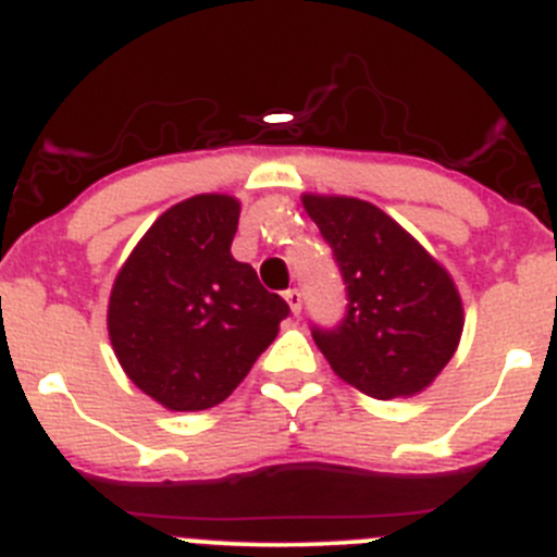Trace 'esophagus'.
<instances>
[{
  "label": "esophagus",
  "instance_id": "34e87169",
  "mask_svg": "<svg viewBox=\"0 0 557 557\" xmlns=\"http://www.w3.org/2000/svg\"><path fill=\"white\" fill-rule=\"evenodd\" d=\"M285 301H288L290 312H294V315H299V312H301V290L299 288L285 290Z\"/></svg>",
  "mask_w": 557,
  "mask_h": 557
}]
</instances>
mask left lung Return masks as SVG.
Segmentation results:
<instances>
[{
  "label": "left lung",
  "instance_id": "left-lung-1",
  "mask_svg": "<svg viewBox=\"0 0 557 557\" xmlns=\"http://www.w3.org/2000/svg\"><path fill=\"white\" fill-rule=\"evenodd\" d=\"M345 283L337 326H312L332 370L377 399L410 397L435 381L462 334L449 272L386 212L359 198L305 196Z\"/></svg>",
  "mask_w": 557,
  "mask_h": 557
}]
</instances>
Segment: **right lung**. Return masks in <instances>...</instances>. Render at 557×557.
I'll list each match as a JSON object with an SVG mask.
<instances>
[{"label": "right lung", "instance_id": "1", "mask_svg": "<svg viewBox=\"0 0 557 557\" xmlns=\"http://www.w3.org/2000/svg\"><path fill=\"white\" fill-rule=\"evenodd\" d=\"M239 201L193 196L160 214L119 269L108 334L129 381L169 410L223 403L288 318L231 256Z\"/></svg>", "mask_w": 557, "mask_h": 557}]
</instances>
